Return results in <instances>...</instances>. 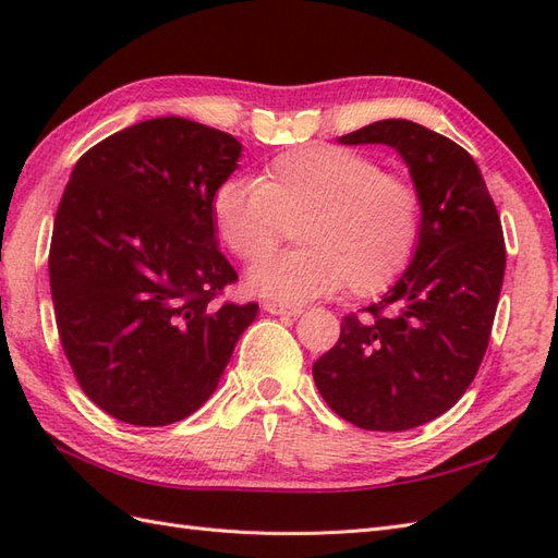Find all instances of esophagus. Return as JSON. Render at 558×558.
<instances>
[{
	"instance_id": "34e87169",
	"label": "esophagus",
	"mask_w": 558,
	"mask_h": 558,
	"mask_svg": "<svg viewBox=\"0 0 558 558\" xmlns=\"http://www.w3.org/2000/svg\"><path fill=\"white\" fill-rule=\"evenodd\" d=\"M264 311H268V314H274V316H300L302 314V306L268 300V302H264Z\"/></svg>"
}]
</instances>
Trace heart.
Returning <instances> with one entry per match:
<instances>
[{
    "mask_svg": "<svg viewBox=\"0 0 558 558\" xmlns=\"http://www.w3.org/2000/svg\"><path fill=\"white\" fill-rule=\"evenodd\" d=\"M214 223L226 247L256 262L298 223L300 251L254 264L250 290L306 302L340 290L371 296L404 274L423 228L411 178L342 147H304L276 157L262 178H228L214 192Z\"/></svg>",
    "mask_w": 558,
    "mask_h": 558,
    "instance_id": "b5f03b06",
    "label": "heart"
}]
</instances>
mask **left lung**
Wrapping results in <instances>:
<instances>
[{
    "label": "left lung",
    "mask_w": 558,
    "mask_h": 558,
    "mask_svg": "<svg viewBox=\"0 0 558 558\" xmlns=\"http://www.w3.org/2000/svg\"><path fill=\"white\" fill-rule=\"evenodd\" d=\"M340 142L401 154L421 192L423 228L395 288L364 316L342 318L314 380L356 427L411 430L454 407L483 364L507 266L501 220L481 168L445 135L387 119Z\"/></svg>",
    "instance_id": "8db88e82"
}]
</instances>
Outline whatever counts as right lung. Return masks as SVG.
I'll return each instance as SVG.
<instances>
[{
	"label": "right lung",
	"instance_id": "add662e5",
	"mask_svg": "<svg viewBox=\"0 0 558 558\" xmlns=\"http://www.w3.org/2000/svg\"><path fill=\"white\" fill-rule=\"evenodd\" d=\"M242 145L178 116L142 121L77 159L59 202L49 288L77 385L109 416L157 427L216 390L258 304L216 247L211 199Z\"/></svg>",
	"mask_w": 558,
	"mask_h": 558
}]
</instances>
